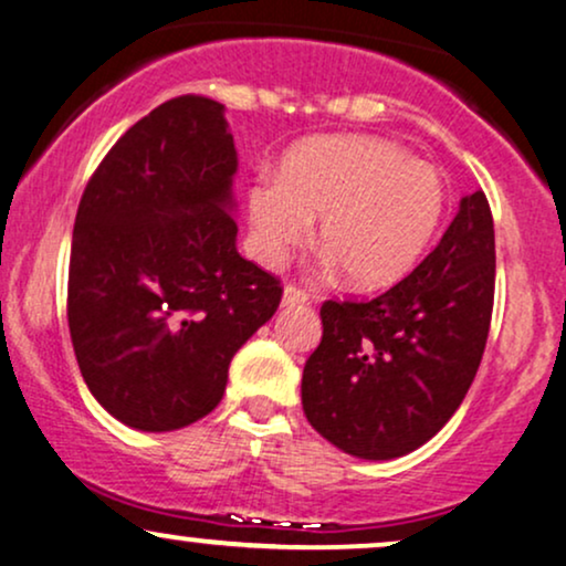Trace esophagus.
<instances>
[{
  "label": "esophagus",
  "instance_id": "34e87169",
  "mask_svg": "<svg viewBox=\"0 0 566 566\" xmlns=\"http://www.w3.org/2000/svg\"><path fill=\"white\" fill-rule=\"evenodd\" d=\"M307 291L296 289V285H285L283 289V307H296V304H307Z\"/></svg>",
  "mask_w": 566,
  "mask_h": 566
}]
</instances>
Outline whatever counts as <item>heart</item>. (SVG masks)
<instances>
[{
    "mask_svg": "<svg viewBox=\"0 0 566 566\" xmlns=\"http://www.w3.org/2000/svg\"><path fill=\"white\" fill-rule=\"evenodd\" d=\"M448 188L434 164L384 137L344 135L298 145L281 177L249 190L254 249L281 264L317 219L323 264L357 291H381L410 275L440 228Z\"/></svg>",
    "mask_w": 566,
    "mask_h": 566,
    "instance_id": "heart-1",
    "label": "heart"
}]
</instances>
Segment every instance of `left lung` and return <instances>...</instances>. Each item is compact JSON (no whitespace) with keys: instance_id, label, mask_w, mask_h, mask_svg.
I'll return each instance as SVG.
<instances>
[{"instance_id":"obj_1","label":"left lung","mask_w":566,"mask_h":566,"mask_svg":"<svg viewBox=\"0 0 566 566\" xmlns=\"http://www.w3.org/2000/svg\"><path fill=\"white\" fill-rule=\"evenodd\" d=\"M495 296V230L482 190L461 198L437 249L387 294L325 302L302 376L304 416L344 453H413L463 402Z\"/></svg>"}]
</instances>
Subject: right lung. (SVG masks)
Segmentation results:
<instances>
[{
  "mask_svg": "<svg viewBox=\"0 0 566 566\" xmlns=\"http://www.w3.org/2000/svg\"><path fill=\"white\" fill-rule=\"evenodd\" d=\"M224 105L185 95L126 129L86 185L69 270L78 370L113 418L175 431L209 416L281 283L238 254Z\"/></svg>",
  "mask_w": 566,
  "mask_h": 566,
  "instance_id": "1",
  "label": "right lung"
}]
</instances>
